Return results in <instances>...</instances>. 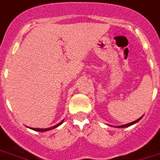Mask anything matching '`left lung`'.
I'll list each match as a JSON object with an SVG mask.
<instances>
[{
  "mask_svg": "<svg viewBox=\"0 0 160 160\" xmlns=\"http://www.w3.org/2000/svg\"><path fill=\"white\" fill-rule=\"evenodd\" d=\"M142 117H140V118L138 119V120H136V121H132V122H131V123H128V124H125V125H122V126H118V127H118V128H122V127H123V128H124V127H130V126H132V125H134L136 124L137 122H138V121L142 119ZM111 127H113V126H111Z\"/></svg>",
  "mask_w": 160,
  "mask_h": 160,
  "instance_id": "1",
  "label": "left lung"
}]
</instances>
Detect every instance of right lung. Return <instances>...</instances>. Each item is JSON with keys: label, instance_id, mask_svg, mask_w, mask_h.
<instances>
[{"label": "right lung", "instance_id": "right-lung-1", "mask_svg": "<svg viewBox=\"0 0 160 160\" xmlns=\"http://www.w3.org/2000/svg\"><path fill=\"white\" fill-rule=\"evenodd\" d=\"M63 121H64V120L61 121V122L58 123L57 125H56V126H54V127H49V128H44V129H42V128H33V127H31L30 129H32V130L33 131H36V132H47V131L52 130V129H55V128H56V127H58L60 125L62 124V122H63Z\"/></svg>", "mask_w": 160, "mask_h": 160}]
</instances>
